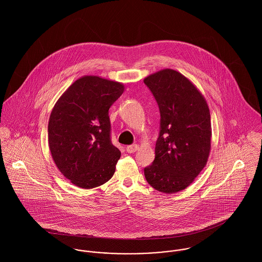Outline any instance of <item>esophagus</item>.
Wrapping results in <instances>:
<instances>
[{"label": "esophagus", "mask_w": 262, "mask_h": 262, "mask_svg": "<svg viewBox=\"0 0 262 262\" xmlns=\"http://www.w3.org/2000/svg\"><path fill=\"white\" fill-rule=\"evenodd\" d=\"M139 148V146L137 145V144H133V145H129V146H127L126 147V150H127V152H129V153H134L135 151H137Z\"/></svg>", "instance_id": "esophagus-1"}]
</instances>
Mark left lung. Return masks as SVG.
<instances>
[{
  "label": "left lung",
  "mask_w": 262,
  "mask_h": 262,
  "mask_svg": "<svg viewBox=\"0 0 262 262\" xmlns=\"http://www.w3.org/2000/svg\"><path fill=\"white\" fill-rule=\"evenodd\" d=\"M160 111L155 158L144 168L151 187L163 193L187 188L208 162L212 126L200 90L181 73L165 69L144 78Z\"/></svg>",
  "instance_id": "1"
}]
</instances>
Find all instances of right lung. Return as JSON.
I'll return each mask as SVG.
<instances>
[{
  "instance_id": "obj_1",
  "label": "right lung",
  "mask_w": 262,
  "mask_h": 262,
  "mask_svg": "<svg viewBox=\"0 0 262 262\" xmlns=\"http://www.w3.org/2000/svg\"><path fill=\"white\" fill-rule=\"evenodd\" d=\"M124 89L119 81L83 75L51 111L49 150L59 171L76 187H100L115 173L121 152L111 143L109 109Z\"/></svg>"
}]
</instances>
